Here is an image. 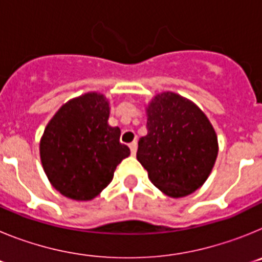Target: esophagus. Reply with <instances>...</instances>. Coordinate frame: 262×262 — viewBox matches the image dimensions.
I'll use <instances>...</instances> for the list:
<instances>
[{
    "label": "esophagus",
    "instance_id": "34e87169",
    "mask_svg": "<svg viewBox=\"0 0 262 262\" xmlns=\"http://www.w3.org/2000/svg\"><path fill=\"white\" fill-rule=\"evenodd\" d=\"M129 149H131V154L135 155L136 154V149H138V143H136V142L129 143Z\"/></svg>",
    "mask_w": 262,
    "mask_h": 262
}]
</instances>
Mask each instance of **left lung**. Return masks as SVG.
I'll return each instance as SVG.
<instances>
[{"instance_id": "obj_1", "label": "left lung", "mask_w": 262, "mask_h": 262, "mask_svg": "<svg viewBox=\"0 0 262 262\" xmlns=\"http://www.w3.org/2000/svg\"><path fill=\"white\" fill-rule=\"evenodd\" d=\"M147 115L148 134L139 139L136 159L166 195H189L207 180L217 156L210 120L189 99L170 92L157 94Z\"/></svg>"}]
</instances>
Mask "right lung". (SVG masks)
<instances>
[{
	"label": "right lung",
	"instance_id": "obj_1",
	"mask_svg": "<svg viewBox=\"0 0 262 262\" xmlns=\"http://www.w3.org/2000/svg\"><path fill=\"white\" fill-rule=\"evenodd\" d=\"M108 110L102 94L86 93L61 106L46 127L41 164L53 187L71 200H93L129 156L119 127L108 126Z\"/></svg>",
	"mask_w": 262,
	"mask_h": 262
}]
</instances>
